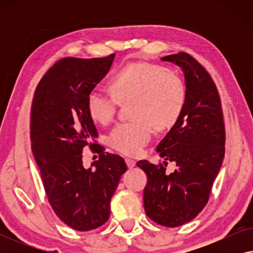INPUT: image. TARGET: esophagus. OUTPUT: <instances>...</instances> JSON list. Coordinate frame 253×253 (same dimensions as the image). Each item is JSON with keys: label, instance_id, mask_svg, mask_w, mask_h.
Wrapping results in <instances>:
<instances>
[{"label": "esophagus", "instance_id": "esophagus-1", "mask_svg": "<svg viewBox=\"0 0 253 253\" xmlns=\"http://www.w3.org/2000/svg\"><path fill=\"white\" fill-rule=\"evenodd\" d=\"M126 162L127 167H129V168H133L134 166H136V161L132 160V159H126Z\"/></svg>", "mask_w": 253, "mask_h": 253}]
</instances>
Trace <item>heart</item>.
<instances>
[{"mask_svg": "<svg viewBox=\"0 0 253 253\" xmlns=\"http://www.w3.org/2000/svg\"><path fill=\"white\" fill-rule=\"evenodd\" d=\"M112 93L93 88L87 94V112L95 122L108 124L119 103H131L134 120L120 123L108 136L110 146L126 155H137L151 140L153 126L165 130L177 122L184 109L186 87L179 74L162 65L134 62L110 78Z\"/></svg>", "mask_w": 253, "mask_h": 253, "instance_id": "heart-1", "label": "heart"}]
</instances>
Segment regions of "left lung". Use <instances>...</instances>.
Segmentation results:
<instances>
[{"label": "left lung", "mask_w": 253, "mask_h": 253, "mask_svg": "<svg viewBox=\"0 0 253 253\" xmlns=\"http://www.w3.org/2000/svg\"><path fill=\"white\" fill-rule=\"evenodd\" d=\"M181 68L184 74V109L157 151L164 164L137 162L147 175L144 207L147 216L165 227L182 226L198 215L224 158V124L216 86L205 69L185 53L161 58ZM175 170L165 171L168 161Z\"/></svg>", "instance_id": "8db88e82"}]
</instances>
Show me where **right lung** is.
I'll return each instance as SVG.
<instances>
[{
  "label": "right lung",
  "instance_id": "obj_1",
  "mask_svg": "<svg viewBox=\"0 0 253 253\" xmlns=\"http://www.w3.org/2000/svg\"><path fill=\"white\" fill-rule=\"evenodd\" d=\"M115 54L67 57L41 79L31 109L32 152L56 215L78 231L95 229L110 215V199L126 171L120 155L105 153L87 112V94L108 74ZM99 154L94 169L82 166V150Z\"/></svg>",
  "mask_w": 253,
  "mask_h": 253
}]
</instances>
